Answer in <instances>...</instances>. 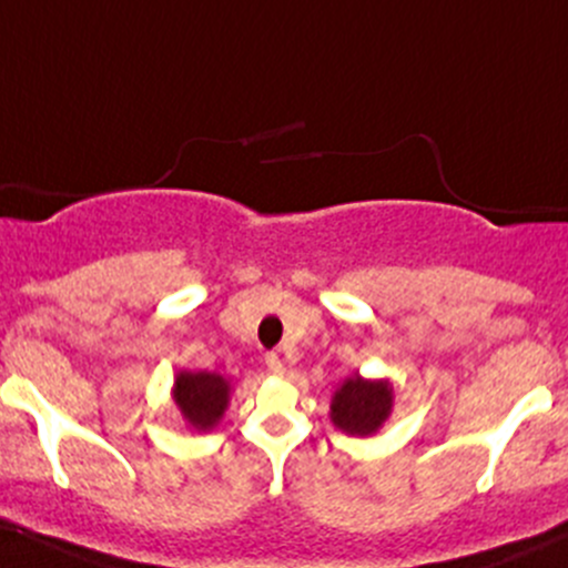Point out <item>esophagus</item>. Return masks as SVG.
<instances>
[{
	"label": "esophagus",
	"instance_id": "1",
	"mask_svg": "<svg viewBox=\"0 0 568 568\" xmlns=\"http://www.w3.org/2000/svg\"><path fill=\"white\" fill-rule=\"evenodd\" d=\"M266 367H268V373H272V375H283L285 373V364L277 354H266Z\"/></svg>",
	"mask_w": 568,
	"mask_h": 568
}]
</instances>
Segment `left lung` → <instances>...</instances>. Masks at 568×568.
<instances>
[{
	"label": "left lung",
	"instance_id": "left-lung-1",
	"mask_svg": "<svg viewBox=\"0 0 568 568\" xmlns=\"http://www.w3.org/2000/svg\"><path fill=\"white\" fill-rule=\"evenodd\" d=\"M394 408V389L386 378H362L354 373L332 394L329 419L345 435L369 438L386 425Z\"/></svg>",
	"mask_w": 568,
	"mask_h": 568
}]
</instances>
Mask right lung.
Segmentation results:
<instances>
[{
	"instance_id": "right-lung-1",
	"label": "right lung",
	"mask_w": 568,
	"mask_h": 568,
	"mask_svg": "<svg viewBox=\"0 0 568 568\" xmlns=\"http://www.w3.org/2000/svg\"><path fill=\"white\" fill-rule=\"evenodd\" d=\"M171 399L184 425L195 433H209L220 425L231 403V381L209 369H179L171 386Z\"/></svg>"
}]
</instances>
